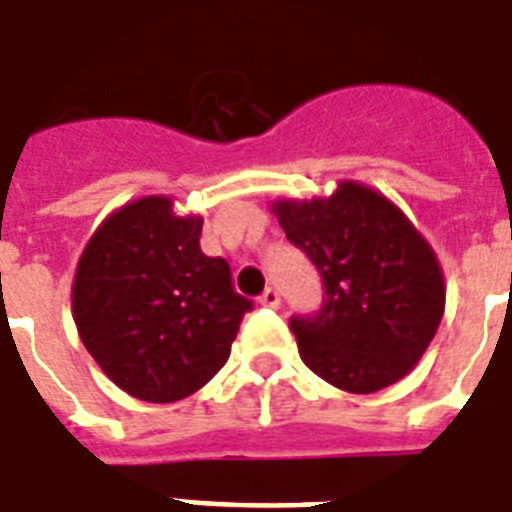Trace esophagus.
I'll list each match as a JSON object with an SVG mask.
<instances>
[{"instance_id": "obj_1", "label": "esophagus", "mask_w": 512, "mask_h": 512, "mask_svg": "<svg viewBox=\"0 0 512 512\" xmlns=\"http://www.w3.org/2000/svg\"><path fill=\"white\" fill-rule=\"evenodd\" d=\"M259 302H261V305H264V307H272V310H278V307H280L278 288H267V291L261 294Z\"/></svg>"}]
</instances>
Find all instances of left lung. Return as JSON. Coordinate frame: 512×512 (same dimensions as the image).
<instances>
[{"mask_svg":"<svg viewBox=\"0 0 512 512\" xmlns=\"http://www.w3.org/2000/svg\"><path fill=\"white\" fill-rule=\"evenodd\" d=\"M272 213L324 278V307L291 318L302 361L351 394L405 378L445 313L443 267L424 234L356 180L332 197L278 199Z\"/></svg>","mask_w":512,"mask_h":512,"instance_id":"obj_1","label":"left lung"}]
</instances>
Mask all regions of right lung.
Wrapping results in <instances>:
<instances>
[{
    "label": "right lung",
    "mask_w": 512,
    "mask_h": 512,
    "mask_svg": "<svg viewBox=\"0 0 512 512\" xmlns=\"http://www.w3.org/2000/svg\"><path fill=\"white\" fill-rule=\"evenodd\" d=\"M172 197H140L96 226L72 283V318L115 386L178 402L221 370L251 299L221 256L199 248L202 218Z\"/></svg>",
    "instance_id": "1"
}]
</instances>
